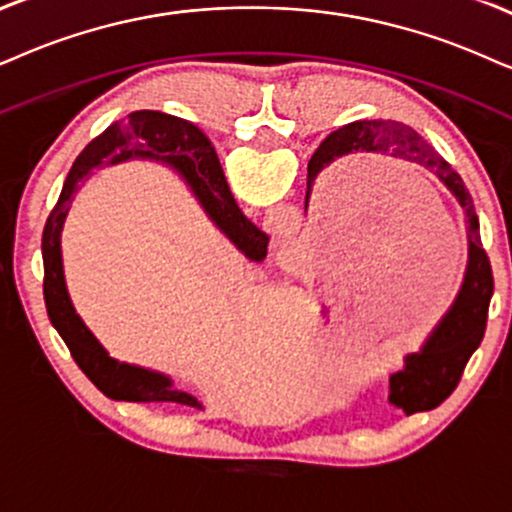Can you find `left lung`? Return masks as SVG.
<instances>
[{"instance_id":"obj_1","label":"left lung","mask_w":512,"mask_h":512,"mask_svg":"<svg viewBox=\"0 0 512 512\" xmlns=\"http://www.w3.org/2000/svg\"><path fill=\"white\" fill-rule=\"evenodd\" d=\"M387 153L411 160L446 186V191L461 203L465 215V243H468V262H465L463 281L458 286L454 302L446 307L432 331L425 335L416 352L404 357L399 371L390 375V404L406 416L418 411H430L456 390L463 368L468 364L487 328L489 300L494 293V276L487 252L482 248L480 222L475 205L463 179L451 170V165L430 144L413 132L411 127L390 120H357L335 129L321 141L307 167V189L312 191L314 179L333 165L335 160L352 153ZM307 191V200H309Z\"/></svg>"}]
</instances>
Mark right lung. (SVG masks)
Segmentation results:
<instances>
[{"label":"right lung","mask_w":512,"mask_h":512,"mask_svg":"<svg viewBox=\"0 0 512 512\" xmlns=\"http://www.w3.org/2000/svg\"><path fill=\"white\" fill-rule=\"evenodd\" d=\"M129 160H148V163L170 167L174 174H179V179H184L210 222L245 257L255 262L267 257L269 236L257 229L238 208L210 139L193 122L181 120L177 115L137 111L129 115V120L113 122L106 132L92 139V144H87L77 155L73 170L63 184L61 198L51 210L42 234L44 304H47L51 323L73 354L75 364L106 397L118 401H146V404L174 401V404L203 409V404L193 394L174 387L170 375L111 357L70 300L66 271H63L61 236L75 193L80 191V184L92 177L94 170L129 163Z\"/></svg>","instance_id":"right-lung-1"}]
</instances>
